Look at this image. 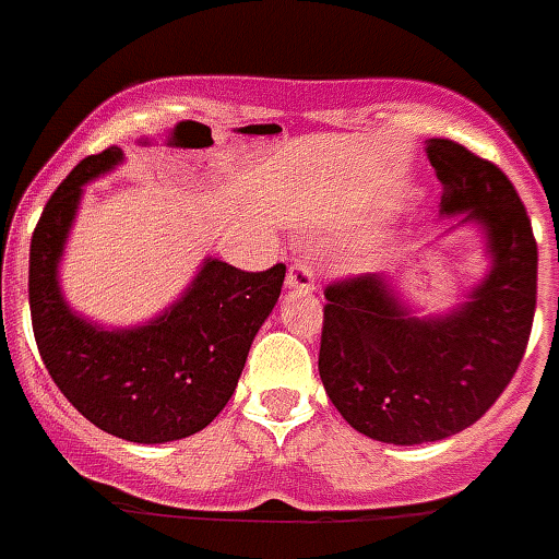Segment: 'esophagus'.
I'll use <instances>...</instances> for the list:
<instances>
[{
	"label": "esophagus",
	"mask_w": 559,
	"mask_h": 559,
	"mask_svg": "<svg viewBox=\"0 0 559 559\" xmlns=\"http://www.w3.org/2000/svg\"><path fill=\"white\" fill-rule=\"evenodd\" d=\"M286 289L293 293H312L314 289V266L309 261H295L286 273Z\"/></svg>",
	"instance_id": "obj_1"
}]
</instances>
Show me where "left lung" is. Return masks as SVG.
Segmentation results:
<instances>
[{
  "mask_svg": "<svg viewBox=\"0 0 559 559\" xmlns=\"http://www.w3.org/2000/svg\"><path fill=\"white\" fill-rule=\"evenodd\" d=\"M425 152L441 182L439 219H459L427 250L473 227L487 273L433 314L407 298L400 275L329 286L318 360L340 416L402 448L448 439L487 414L521 366L537 304V245L507 174L453 140H425Z\"/></svg>",
  "mask_w": 559,
  "mask_h": 559,
  "instance_id": "obj_1",
  "label": "left lung"
}]
</instances>
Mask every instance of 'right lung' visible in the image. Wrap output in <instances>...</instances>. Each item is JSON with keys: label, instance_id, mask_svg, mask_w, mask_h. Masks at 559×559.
I'll return each mask as SVG.
<instances>
[{"label": "right lung", "instance_id": "add662e5", "mask_svg": "<svg viewBox=\"0 0 559 559\" xmlns=\"http://www.w3.org/2000/svg\"><path fill=\"white\" fill-rule=\"evenodd\" d=\"M123 159L118 145L81 159L47 202L31 241L33 334L78 414L118 439L165 444L222 414L252 340L278 304L286 266L241 273L205 255L179 298L143 323L104 326L75 312L61 289L67 241L84 188Z\"/></svg>", "mask_w": 559, "mask_h": 559}]
</instances>
